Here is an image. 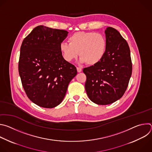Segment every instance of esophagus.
Here are the masks:
<instances>
[{
    "label": "esophagus",
    "mask_w": 152,
    "mask_h": 152,
    "mask_svg": "<svg viewBox=\"0 0 152 152\" xmlns=\"http://www.w3.org/2000/svg\"><path fill=\"white\" fill-rule=\"evenodd\" d=\"M76 69H77V72L78 73H80V72H82V69L80 68V67H76Z\"/></svg>",
    "instance_id": "1"
}]
</instances>
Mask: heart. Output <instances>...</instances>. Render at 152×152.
Listing matches in <instances>:
<instances>
[{
  "mask_svg": "<svg viewBox=\"0 0 152 152\" xmlns=\"http://www.w3.org/2000/svg\"><path fill=\"white\" fill-rule=\"evenodd\" d=\"M68 41L59 45L64 58L68 62L76 59L79 53L80 62L93 66L102 60L106 52V40L100 33L77 32L69 38Z\"/></svg>",
  "mask_w": 152,
  "mask_h": 152,
  "instance_id": "obj_1",
  "label": "heart"
}]
</instances>
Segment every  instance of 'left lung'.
Segmentation results:
<instances>
[{"instance_id":"1","label":"left lung","mask_w":152,"mask_h":152,"mask_svg":"<svg viewBox=\"0 0 152 152\" xmlns=\"http://www.w3.org/2000/svg\"><path fill=\"white\" fill-rule=\"evenodd\" d=\"M106 50L102 60L84 68L85 90L97 104H109L124 94L132 75V64L127 41L112 27L105 30Z\"/></svg>"}]
</instances>
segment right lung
Returning <instances> with one entry per match:
<instances>
[{
  "mask_svg": "<svg viewBox=\"0 0 152 152\" xmlns=\"http://www.w3.org/2000/svg\"><path fill=\"white\" fill-rule=\"evenodd\" d=\"M68 33L40 25L21 44L18 61L21 83L28 98L41 107L59 104L77 75L76 67L64 59L59 49Z\"/></svg>",
  "mask_w": 152,
  "mask_h": 152,
  "instance_id": "right-lung-1",
  "label": "right lung"
}]
</instances>
